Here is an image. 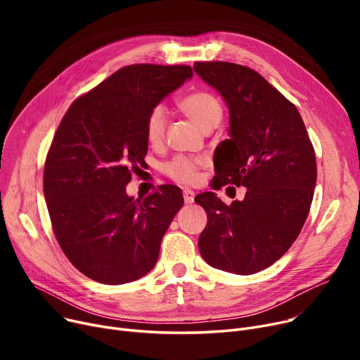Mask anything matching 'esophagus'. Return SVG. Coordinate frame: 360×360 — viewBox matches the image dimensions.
<instances>
[{
	"mask_svg": "<svg viewBox=\"0 0 360 360\" xmlns=\"http://www.w3.org/2000/svg\"><path fill=\"white\" fill-rule=\"evenodd\" d=\"M194 197H195V194H194V191H191V190H184V201H185V204H193L194 202Z\"/></svg>",
	"mask_w": 360,
	"mask_h": 360,
	"instance_id": "1",
	"label": "esophagus"
}]
</instances>
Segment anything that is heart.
Wrapping results in <instances>:
<instances>
[{"label": "heart", "mask_w": 360, "mask_h": 360, "mask_svg": "<svg viewBox=\"0 0 360 360\" xmlns=\"http://www.w3.org/2000/svg\"><path fill=\"white\" fill-rule=\"evenodd\" d=\"M181 109L190 117L201 129L221 118V106L213 94L207 91H195L188 94L181 102ZM167 122V109L165 105H156L150 110L146 121V140L150 146L162 143ZM201 159L176 156L165 163L163 172L170 179L179 184H194L198 179V170L202 166Z\"/></svg>", "instance_id": "heart-1"}]
</instances>
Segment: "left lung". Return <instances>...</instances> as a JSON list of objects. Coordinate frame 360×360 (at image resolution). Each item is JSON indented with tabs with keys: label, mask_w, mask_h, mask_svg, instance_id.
<instances>
[{
	"label": "left lung",
	"mask_w": 360,
	"mask_h": 360,
	"mask_svg": "<svg viewBox=\"0 0 360 360\" xmlns=\"http://www.w3.org/2000/svg\"><path fill=\"white\" fill-rule=\"evenodd\" d=\"M193 68L229 109L213 190L247 188L231 205L214 193L195 197L209 220L198 250L214 269L254 274L285 255L302 231L316 184L315 151L296 106L257 71L221 61Z\"/></svg>",
	"instance_id": "obj_1"
}]
</instances>
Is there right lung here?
I'll list each match as a JSON object with an SVG mask.
<instances>
[{"label": "right lung", "mask_w": 360, "mask_h": 360, "mask_svg": "<svg viewBox=\"0 0 360 360\" xmlns=\"http://www.w3.org/2000/svg\"><path fill=\"white\" fill-rule=\"evenodd\" d=\"M193 77L188 65H128L75 101L55 132L44 172L52 228L72 266L103 285L146 276L184 205L178 186L129 197L144 162L150 110Z\"/></svg>", "instance_id": "obj_1"}]
</instances>
